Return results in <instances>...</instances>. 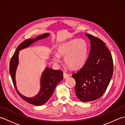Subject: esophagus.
Segmentation results:
<instances>
[{
	"label": "esophagus",
	"instance_id": "obj_1",
	"mask_svg": "<svg viewBox=\"0 0 125 125\" xmlns=\"http://www.w3.org/2000/svg\"><path fill=\"white\" fill-rule=\"evenodd\" d=\"M69 76V74H68L67 73H65V71L63 72V77H64V78H67Z\"/></svg>",
	"mask_w": 125,
	"mask_h": 125
}]
</instances>
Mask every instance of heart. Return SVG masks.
I'll return each mask as SVG.
<instances>
[{
  "label": "heart",
  "mask_w": 125,
  "mask_h": 125,
  "mask_svg": "<svg viewBox=\"0 0 125 125\" xmlns=\"http://www.w3.org/2000/svg\"><path fill=\"white\" fill-rule=\"evenodd\" d=\"M58 54H55L52 59L55 62H60V56L65 57V64L75 69L82 67L86 59L87 44L84 40L73 39L61 44L57 48Z\"/></svg>",
  "instance_id": "heart-1"
}]
</instances>
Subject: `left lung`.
Masks as SVG:
<instances>
[{
    "label": "left lung",
    "instance_id": "left-lung-1",
    "mask_svg": "<svg viewBox=\"0 0 125 125\" xmlns=\"http://www.w3.org/2000/svg\"><path fill=\"white\" fill-rule=\"evenodd\" d=\"M91 43L86 61L72 76L76 81L77 97L83 102L99 98L104 94L113 73V61L110 50L102 40L85 34Z\"/></svg>",
    "mask_w": 125,
    "mask_h": 125
}]
</instances>
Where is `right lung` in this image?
Listing matches in <instances>:
<instances>
[{
    "label": "right lung",
    "instance_id": "add662e5",
    "mask_svg": "<svg viewBox=\"0 0 125 125\" xmlns=\"http://www.w3.org/2000/svg\"><path fill=\"white\" fill-rule=\"evenodd\" d=\"M49 34L45 33L43 35L38 36L35 39L30 38L21 42L18 46L14 55L12 56L10 59V73L16 91L22 99L34 105H42L49 99L54 91L55 87L63 79V71L61 70H54L47 68L41 77L40 91L35 97L32 98L26 97L19 92L15 85V74L18 64L19 52L20 50L28 47L34 42L45 38Z\"/></svg>",
    "mask_w": 125,
    "mask_h": 125
}]
</instances>
